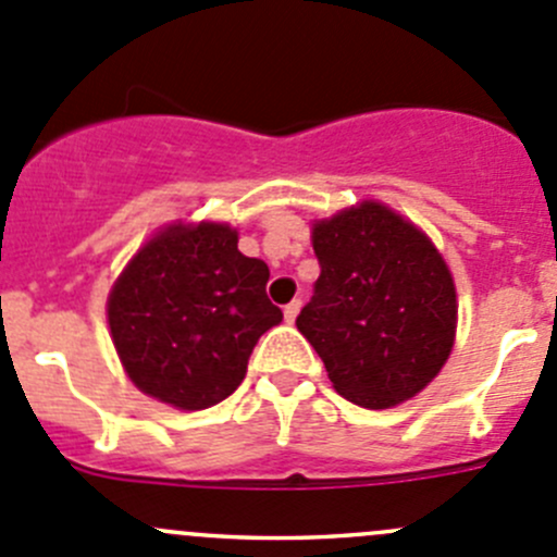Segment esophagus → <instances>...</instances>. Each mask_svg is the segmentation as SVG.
Listing matches in <instances>:
<instances>
[{"instance_id":"obj_1","label":"esophagus","mask_w":557,"mask_h":557,"mask_svg":"<svg viewBox=\"0 0 557 557\" xmlns=\"http://www.w3.org/2000/svg\"><path fill=\"white\" fill-rule=\"evenodd\" d=\"M299 310H301V299H294V301H290V305H285V310H283L285 320H288V323H294L296 314H299Z\"/></svg>"}]
</instances>
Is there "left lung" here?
I'll return each mask as SVG.
<instances>
[{
    "label": "left lung",
    "instance_id": "left-lung-1",
    "mask_svg": "<svg viewBox=\"0 0 557 557\" xmlns=\"http://www.w3.org/2000/svg\"><path fill=\"white\" fill-rule=\"evenodd\" d=\"M320 263L296 318L347 401L387 409L423 391L455 342L453 274L414 223L380 201L312 223Z\"/></svg>",
    "mask_w": 557,
    "mask_h": 557
}]
</instances>
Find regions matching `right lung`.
Returning <instances> with one entry per match:
<instances>
[{"label":"right lung","instance_id":"add662e5","mask_svg":"<svg viewBox=\"0 0 557 557\" xmlns=\"http://www.w3.org/2000/svg\"><path fill=\"white\" fill-rule=\"evenodd\" d=\"M226 223H172L128 261L107 299L112 345L132 383L177 409L237 391L263 331L283 320L269 267Z\"/></svg>","mask_w":557,"mask_h":557}]
</instances>
